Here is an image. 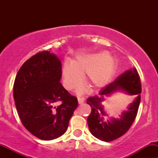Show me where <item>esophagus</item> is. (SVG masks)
Here are the masks:
<instances>
[{
    "label": "esophagus",
    "mask_w": 158,
    "mask_h": 158,
    "mask_svg": "<svg viewBox=\"0 0 158 158\" xmlns=\"http://www.w3.org/2000/svg\"><path fill=\"white\" fill-rule=\"evenodd\" d=\"M85 102V98H82V97H78V102L79 104H82Z\"/></svg>",
    "instance_id": "obj_1"
}]
</instances>
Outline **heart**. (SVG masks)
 I'll list each match as a JSON object with an SVG mask.
<instances>
[{"label": "heart", "mask_w": 158, "mask_h": 158, "mask_svg": "<svg viewBox=\"0 0 158 158\" xmlns=\"http://www.w3.org/2000/svg\"><path fill=\"white\" fill-rule=\"evenodd\" d=\"M115 67L114 59L105 52L79 53L73 61L66 60L62 67L63 85L73 90L81 85L86 73L87 81L94 87L106 85ZM85 86L78 89L79 93L85 91Z\"/></svg>", "instance_id": "1"}]
</instances>
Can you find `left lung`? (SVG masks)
Wrapping results in <instances>:
<instances>
[{
  "instance_id": "obj_1",
  "label": "left lung",
  "mask_w": 158,
  "mask_h": 158,
  "mask_svg": "<svg viewBox=\"0 0 158 158\" xmlns=\"http://www.w3.org/2000/svg\"><path fill=\"white\" fill-rule=\"evenodd\" d=\"M120 89L129 94L135 95L136 98L130 105L128 111L123 113L120 119L106 120L102 103L106 96ZM141 93V79L137 69L134 68L126 71L114 82L102 89L98 95L89 97L87 99V104L91 106L92 111L88 116L87 122L92 135L98 139L107 142L114 141L125 135L131 128L138 114Z\"/></svg>"
}]
</instances>
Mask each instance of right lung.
<instances>
[{
  "instance_id": "obj_1",
  "label": "right lung",
  "mask_w": 158,
  "mask_h": 158,
  "mask_svg": "<svg viewBox=\"0 0 158 158\" xmlns=\"http://www.w3.org/2000/svg\"><path fill=\"white\" fill-rule=\"evenodd\" d=\"M61 76V62L49 51L33 56L16 76L14 98L19 117L25 128L41 140L63 135L78 106L77 98L60 82Z\"/></svg>"
}]
</instances>
